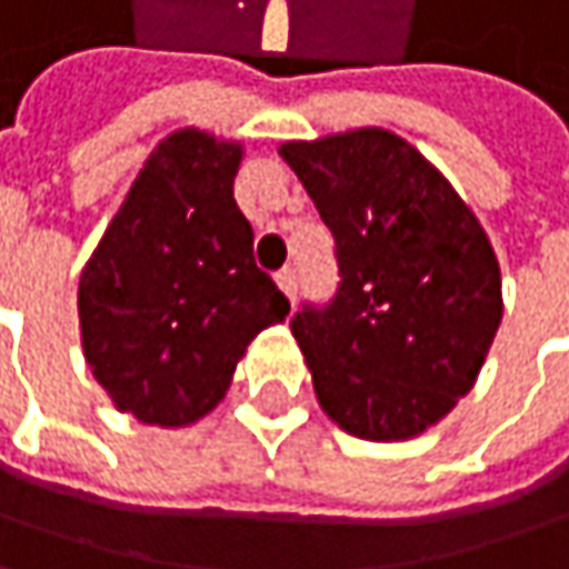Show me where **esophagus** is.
<instances>
[{"instance_id":"esophagus-1","label":"esophagus","mask_w":569,"mask_h":569,"mask_svg":"<svg viewBox=\"0 0 569 569\" xmlns=\"http://www.w3.org/2000/svg\"><path fill=\"white\" fill-rule=\"evenodd\" d=\"M277 286L283 289L286 299H292L296 296V270H280L277 273Z\"/></svg>"}]
</instances>
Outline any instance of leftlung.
<instances>
[{
	"label": "left lung",
	"instance_id": "left-lung-1",
	"mask_svg": "<svg viewBox=\"0 0 569 569\" xmlns=\"http://www.w3.org/2000/svg\"><path fill=\"white\" fill-rule=\"evenodd\" d=\"M331 228L341 283L289 321L318 406L363 441H409L451 412L502 321L483 224L445 173L386 128L286 141Z\"/></svg>",
	"mask_w": 569,
	"mask_h": 569
}]
</instances>
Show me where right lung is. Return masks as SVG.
<instances>
[{"instance_id": "right-lung-1", "label": "right lung", "mask_w": 569, "mask_h": 569, "mask_svg": "<svg viewBox=\"0 0 569 569\" xmlns=\"http://www.w3.org/2000/svg\"><path fill=\"white\" fill-rule=\"evenodd\" d=\"M241 157L238 141L199 128L167 134L80 273L86 363L118 412L144 425L209 416L248 345L289 316L234 202Z\"/></svg>"}]
</instances>
